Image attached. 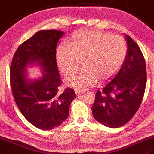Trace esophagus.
<instances>
[{
  "label": "esophagus",
  "mask_w": 154,
  "mask_h": 154,
  "mask_svg": "<svg viewBox=\"0 0 154 154\" xmlns=\"http://www.w3.org/2000/svg\"><path fill=\"white\" fill-rule=\"evenodd\" d=\"M75 93H76L77 96H81L84 93V92H83V91H81L80 90H76L75 91Z\"/></svg>",
  "instance_id": "1"
}]
</instances>
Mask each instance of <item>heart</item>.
Here are the masks:
<instances>
[{
    "label": "heart",
    "mask_w": 154,
    "mask_h": 154,
    "mask_svg": "<svg viewBox=\"0 0 154 154\" xmlns=\"http://www.w3.org/2000/svg\"><path fill=\"white\" fill-rule=\"evenodd\" d=\"M126 44L119 35H109L100 31L78 30L70 44H62L56 51L58 67L64 75L71 74L82 60L81 69L66 78L68 86L77 90L89 89L97 77L106 80L112 77L122 65Z\"/></svg>",
    "instance_id": "b5f03b06"
}]
</instances>
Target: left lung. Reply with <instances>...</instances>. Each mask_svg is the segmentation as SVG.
<instances>
[{
    "mask_svg": "<svg viewBox=\"0 0 154 154\" xmlns=\"http://www.w3.org/2000/svg\"><path fill=\"white\" fill-rule=\"evenodd\" d=\"M127 51L123 63L112 80L95 94L92 107L94 119L115 128L126 124L141 104L146 85V62L136 42L125 35Z\"/></svg>",
    "mask_w": 154,
    "mask_h": 154,
    "instance_id": "1",
    "label": "left lung"
}]
</instances>
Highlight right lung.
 <instances>
[{
    "label": "right lung",
    "mask_w": 154,
    "mask_h": 154,
    "mask_svg": "<svg viewBox=\"0 0 154 154\" xmlns=\"http://www.w3.org/2000/svg\"><path fill=\"white\" fill-rule=\"evenodd\" d=\"M64 32L48 30L36 32L20 45L11 66V85L15 102L26 119L41 130L58 127L66 120L69 106L77 97L67 87L59 92L60 75L56 47ZM38 66L42 76L28 78L27 67Z\"/></svg>",
    "instance_id": "add662e5"
}]
</instances>
